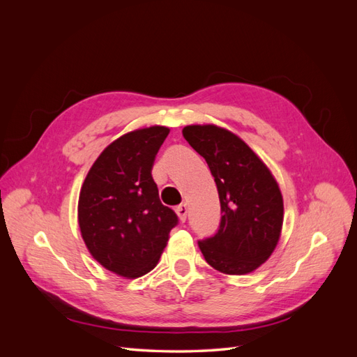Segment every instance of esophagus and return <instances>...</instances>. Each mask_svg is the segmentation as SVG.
Returning a JSON list of instances; mask_svg holds the SVG:
<instances>
[{
    "label": "esophagus",
    "mask_w": 357,
    "mask_h": 357,
    "mask_svg": "<svg viewBox=\"0 0 357 357\" xmlns=\"http://www.w3.org/2000/svg\"><path fill=\"white\" fill-rule=\"evenodd\" d=\"M176 213L178 214V218L181 222H185L188 218V204H180L176 208Z\"/></svg>",
    "instance_id": "1"
}]
</instances>
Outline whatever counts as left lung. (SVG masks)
<instances>
[{
  "label": "left lung",
  "mask_w": 357,
  "mask_h": 357,
  "mask_svg": "<svg viewBox=\"0 0 357 357\" xmlns=\"http://www.w3.org/2000/svg\"><path fill=\"white\" fill-rule=\"evenodd\" d=\"M183 137L205 159L218 186L222 219L198 243L214 269L255 271L271 256L283 226V197L274 176L240 137L215 125H189Z\"/></svg>",
  "instance_id": "left-lung-1"
}]
</instances>
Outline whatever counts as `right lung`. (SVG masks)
I'll list each match as a JSON object with an SVG mask.
<instances>
[{
  "label": "right lung",
  "mask_w": 357,
  "mask_h": 357,
  "mask_svg": "<svg viewBox=\"0 0 357 357\" xmlns=\"http://www.w3.org/2000/svg\"><path fill=\"white\" fill-rule=\"evenodd\" d=\"M169 129L128 132L104 149L79 197V226L88 250L105 269L137 278L156 266L178 223L159 199L152 168Z\"/></svg>",
  "instance_id": "add662e5"
}]
</instances>
